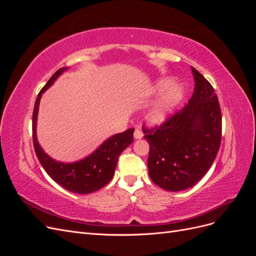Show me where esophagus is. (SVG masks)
<instances>
[{"instance_id":"esophagus-1","label":"esophagus","mask_w":256,"mask_h":256,"mask_svg":"<svg viewBox=\"0 0 256 256\" xmlns=\"http://www.w3.org/2000/svg\"><path fill=\"white\" fill-rule=\"evenodd\" d=\"M134 138H143V132H142V130L141 129H136L134 130Z\"/></svg>"}]
</instances>
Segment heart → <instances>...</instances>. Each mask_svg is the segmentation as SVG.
<instances>
[{
    "instance_id": "heart-1",
    "label": "heart",
    "mask_w": 256,
    "mask_h": 256,
    "mask_svg": "<svg viewBox=\"0 0 256 256\" xmlns=\"http://www.w3.org/2000/svg\"><path fill=\"white\" fill-rule=\"evenodd\" d=\"M171 78L160 80L156 85V92L164 91L158 102L154 104L148 113V120L152 124L164 122L174 108L180 104L184 95V88L180 84H172Z\"/></svg>"
}]
</instances>
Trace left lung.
Instances as JSON below:
<instances>
[{
  "instance_id": "1",
  "label": "left lung",
  "mask_w": 256,
  "mask_h": 256,
  "mask_svg": "<svg viewBox=\"0 0 256 256\" xmlns=\"http://www.w3.org/2000/svg\"><path fill=\"white\" fill-rule=\"evenodd\" d=\"M196 88L182 110L152 128L143 125L150 144V180L166 191H182L198 182L220 148L222 115L214 88L192 67Z\"/></svg>"
}]
</instances>
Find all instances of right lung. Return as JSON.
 <instances>
[{"label":"right lung","mask_w":256,"mask_h":256,"mask_svg":"<svg viewBox=\"0 0 256 256\" xmlns=\"http://www.w3.org/2000/svg\"><path fill=\"white\" fill-rule=\"evenodd\" d=\"M66 69L67 67H62L54 72L47 84L40 90V94L37 95L33 111V144L40 164L54 182L70 192L88 194V193L102 189L112 180L120 154L134 142V129L130 128L122 134L109 138L94 152L81 161L74 162V164H63V162H58L50 158L37 142L36 120L38 106H40L42 92Z\"/></svg>","instance_id":"add662e5"}]
</instances>
